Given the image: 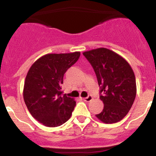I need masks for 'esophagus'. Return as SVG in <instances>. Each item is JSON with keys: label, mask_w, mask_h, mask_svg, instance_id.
<instances>
[{"label": "esophagus", "mask_w": 156, "mask_h": 156, "mask_svg": "<svg viewBox=\"0 0 156 156\" xmlns=\"http://www.w3.org/2000/svg\"><path fill=\"white\" fill-rule=\"evenodd\" d=\"M83 101L85 102H90L93 99V96H88L87 97H85V98H83Z\"/></svg>", "instance_id": "obj_1"}]
</instances>
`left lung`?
<instances>
[{
	"mask_svg": "<svg viewBox=\"0 0 156 156\" xmlns=\"http://www.w3.org/2000/svg\"><path fill=\"white\" fill-rule=\"evenodd\" d=\"M93 66L100 87L104 107L96 116L106 124L122 120L131 109L136 96V77L128 62L112 50L98 48L84 52Z\"/></svg>",
	"mask_w": 156,
	"mask_h": 156,
	"instance_id": "left-lung-1",
	"label": "left lung"
}]
</instances>
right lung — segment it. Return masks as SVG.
<instances>
[{
  "label": "right lung",
  "mask_w": 156,
  "mask_h": 156,
  "mask_svg": "<svg viewBox=\"0 0 156 156\" xmlns=\"http://www.w3.org/2000/svg\"><path fill=\"white\" fill-rule=\"evenodd\" d=\"M80 53H50L38 59L27 74L23 99L32 116L48 127L60 126L72 115L76 101L63 94V76Z\"/></svg>",
  "instance_id": "obj_1"
}]
</instances>
